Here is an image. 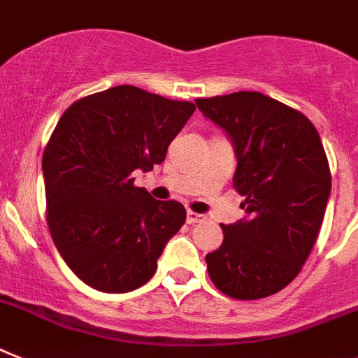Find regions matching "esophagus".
Listing matches in <instances>:
<instances>
[{"mask_svg":"<svg viewBox=\"0 0 358 358\" xmlns=\"http://www.w3.org/2000/svg\"><path fill=\"white\" fill-rule=\"evenodd\" d=\"M206 220V216L200 215V213L187 211V224H198V222Z\"/></svg>","mask_w":358,"mask_h":358,"instance_id":"1","label":"esophagus"}]
</instances>
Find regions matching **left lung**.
Masks as SVG:
<instances>
[{
	"instance_id": "obj_1",
	"label": "left lung",
	"mask_w": 358,
	"mask_h": 358,
	"mask_svg": "<svg viewBox=\"0 0 358 358\" xmlns=\"http://www.w3.org/2000/svg\"><path fill=\"white\" fill-rule=\"evenodd\" d=\"M200 113L233 142V185L245 218L224 225L206 257L222 293L238 300L275 295L300 273L315 245L331 193L317 129L304 114L260 92L198 98Z\"/></svg>"
}]
</instances>
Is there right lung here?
<instances>
[{
	"label": "right lung",
	"mask_w": 358,
	"mask_h": 358,
	"mask_svg": "<svg viewBox=\"0 0 358 358\" xmlns=\"http://www.w3.org/2000/svg\"><path fill=\"white\" fill-rule=\"evenodd\" d=\"M191 101L118 85L74 101L43 151L47 224L74 275L103 293L151 280L185 207L133 184L152 171L191 114Z\"/></svg>",
	"instance_id": "add662e5"
}]
</instances>
